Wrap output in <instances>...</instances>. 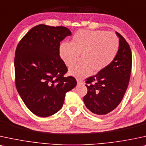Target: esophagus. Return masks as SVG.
<instances>
[{
    "label": "esophagus",
    "instance_id": "34e87169",
    "mask_svg": "<svg viewBox=\"0 0 146 146\" xmlns=\"http://www.w3.org/2000/svg\"><path fill=\"white\" fill-rule=\"evenodd\" d=\"M77 84H83V81L80 79H77Z\"/></svg>",
    "mask_w": 146,
    "mask_h": 146
}]
</instances>
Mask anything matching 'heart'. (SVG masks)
<instances>
[{
    "mask_svg": "<svg viewBox=\"0 0 146 146\" xmlns=\"http://www.w3.org/2000/svg\"><path fill=\"white\" fill-rule=\"evenodd\" d=\"M119 40L113 33L104 30H79L72 37L71 42H62L58 46V54L67 67L76 62L79 54L82 62L71 66L69 73L84 78L104 70L117 57Z\"/></svg>",
    "mask_w": 146,
    "mask_h": 146,
    "instance_id": "heart-1",
    "label": "heart"
}]
</instances>
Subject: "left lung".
Masks as SVG:
<instances>
[{"label":"left lung","instance_id":"obj_1","mask_svg":"<svg viewBox=\"0 0 146 146\" xmlns=\"http://www.w3.org/2000/svg\"><path fill=\"white\" fill-rule=\"evenodd\" d=\"M119 50L116 58L106 69L86 79L88 93L84 102L88 109L96 114L104 115L118 106L129 82L132 66L130 46L121 34Z\"/></svg>","mask_w":146,"mask_h":146}]
</instances>
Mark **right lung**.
<instances>
[{
  "mask_svg": "<svg viewBox=\"0 0 146 146\" xmlns=\"http://www.w3.org/2000/svg\"><path fill=\"white\" fill-rule=\"evenodd\" d=\"M71 35L65 27L40 24L31 29L17 46V90L28 109L38 117H49L61 109L65 94L77 85L73 77H64L67 67L58 54L60 42Z\"/></svg>",
  "mask_w": 146,
  "mask_h": 146,
  "instance_id": "right-lung-1",
  "label": "right lung"
}]
</instances>
